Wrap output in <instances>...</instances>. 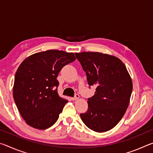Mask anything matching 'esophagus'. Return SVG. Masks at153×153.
I'll return each instance as SVG.
<instances>
[{
  "label": "esophagus",
  "mask_w": 153,
  "mask_h": 153,
  "mask_svg": "<svg viewBox=\"0 0 153 153\" xmlns=\"http://www.w3.org/2000/svg\"><path fill=\"white\" fill-rule=\"evenodd\" d=\"M79 95L78 94H76V95H75L74 97L71 98V99L73 100H76L77 99H79Z\"/></svg>",
  "instance_id": "obj_1"
}]
</instances>
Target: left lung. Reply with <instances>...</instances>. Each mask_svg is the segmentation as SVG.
Instances as JSON below:
<instances>
[{
	"label": "left lung",
	"instance_id": "obj_1",
	"mask_svg": "<svg viewBox=\"0 0 153 153\" xmlns=\"http://www.w3.org/2000/svg\"><path fill=\"white\" fill-rule=\"evenodd\" d=\"M87 81L96 92L88 98L87 112L80 114L83 122L97 132L113 128L122 119L132 92V81L120 59L97 52L75 54Z\"/></svg>",
	"mask_w": 153,
	"mask_h": 153
}]
</instances>
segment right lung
<instances>
[{
  "mask_svg": "<svg viewBox=\"0 0 153 153\" xmlns=\"http://www.w3.org/2000/svg\"><path fill=\"white\" fill-rule=\"evenodd\" d=\"M76 60L72 53L49 50L28 56L18 67L13 94L25 122L38 129L57 121L68 100L60 97L56 77L61 69Z\"/></svg>",
  "mask_w": 153,
  "mask_h": 153,
  "instance_id": "right-lung-1",
  "label": "right lung"
}]
</instances>
